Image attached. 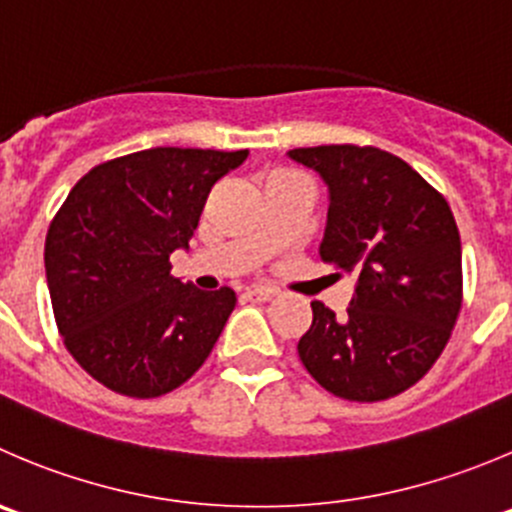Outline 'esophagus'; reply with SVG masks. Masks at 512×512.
Masks as SVG:
<instances>
[{
	"label": "esophagus",
	"mask_w": 512,
	"mask_h": 512,
	"mask_svg": "<svg viewBox=\"0 0 512 512\" xmlns=\"http://www.w3.org/2000/svg\"><path fill=\"white\" fill-rule=\"evenodd\" d=\"M275 295L277 292L272 290V287H250V290L245 292L247 300H255V302H270Z\"/></svg>",
	"instance_id": "1"
}]
</instances>
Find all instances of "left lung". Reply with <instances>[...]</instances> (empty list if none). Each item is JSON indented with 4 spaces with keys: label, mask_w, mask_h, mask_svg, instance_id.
Returning <instances> with one entry per match:
<instances>
[{
    "label": "left lung",
    "mask_w": 512,
    "mask_h": 512,
    "mask_svg": "<svg viewBox=\"0 0 512 512\" xmlns=\"http://www.w3.org/2000/svg\"><path fill=\"white\" fill-rule=\"evenodd\" d=\"M287 155L327 185L322 262L357 280L342 317L312 302V325L297 342L302 365L337 398H395L435 365L463 305L450 205L408 162L377 147L322 145Z\"/></svg>",
    "instance_id": "left-lung-1"
}]
</instances>
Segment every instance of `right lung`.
<instances>
[{"label":"right lung","mask_w":512,"mask_h":512,"mask_svg":"<svg viewBox=\"0 0 512 512\" xmlns=\"http://www.w3.org/2000/svg\"><path fill=\"white\" fill-rule=\"evenodd\" d=\"M250 152L155 147L92 167L54 215L44 270L69 355L104 388L160 398L215 347L235 292L170 275L212 185Z\"/></svg>","instance_id":"add662e5"}]
</instances>
